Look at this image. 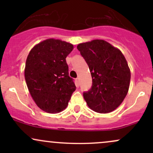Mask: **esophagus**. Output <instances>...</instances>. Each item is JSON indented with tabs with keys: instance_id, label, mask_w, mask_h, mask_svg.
Here are the masks:
<instances>
[{
	"instance_id": "34e87169",
	"label": "esophagus",
	"mask_w": 153,
	"mask_h": 153,
	"mask_svg": "<svg viewBox=\"0 0 153 153\" xmlns=\"http://www.w3.org/2000/svg\"><path fill=\"white\" fill-rule=\"evenodd\" d=\"M76 85L79 86V85H80V81H79V78H76Z\"/></svg>"
}]
</instances>
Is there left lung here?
Returning a JSON list of instances; mask_svg holds the SVG:
<instances>
[{
  "mask_svg": "<svg viewBox=\"0 0 153 153\" xmlns=\"http://www.w3.org/2000/svg\"><path fill=\"white\" fill-rule=\"evenodd\" d=\"M77 48L92 77V87L83 93L87 105L98 113L113 111L125 99L130 84V69L124 54L103 39L80 43Z\"/></svg>",
  "mask_w": 153,
  "mask_h": 153,
  "instance_id": "left-lung-1",
  "label": "left lung"
}]
</instances>
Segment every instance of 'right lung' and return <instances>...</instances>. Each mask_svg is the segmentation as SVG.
<instances>
[{"label": "right lung", "mask_w": 153, "mask_h": 153, "mask_svg": "<svg viewBox=\"0 0 153 153\" xmlns=\"http://www.w3.org/2000/svg\"><path fill=\"white\" fill-rule=\"evenodd\" d=\"M73 50L72 44L52 38L35 45L28 54L24 69L26 85L34 102L44 111H62L76 89L66 62Z\"/></svg>", "instance_id": "obj_1"}]
</instances>
